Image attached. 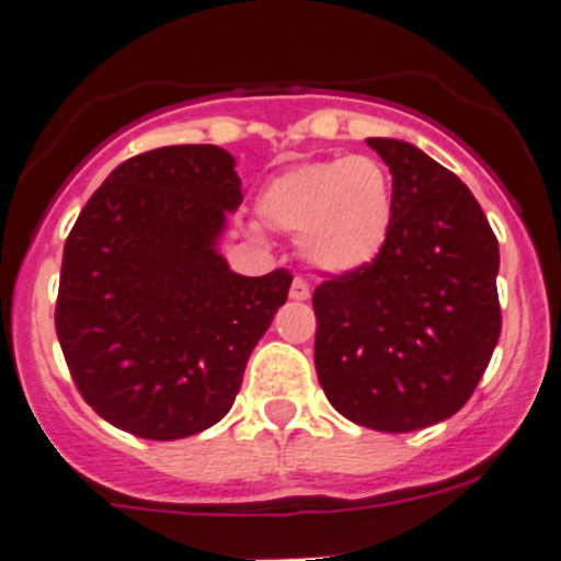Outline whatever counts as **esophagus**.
<instances>
[{"instance_id":"esophagus-1","label":"esophagus","mask_w":561,"mask_h":561,"mask_svg":"<svg viewBox=\"0 0 561 561\" xmlns=\"http://www.w3.org/2000/svg\"><path fill=\"white\" fill-rule=\"evenodd\" d=\"M309 296H312V293H309V285L301 279V276H296V279H293V285H290V298H293V301H307Z\"/></svg>"}]
</instances>
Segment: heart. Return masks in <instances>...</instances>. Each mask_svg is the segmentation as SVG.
I'll return each mask as SVG.
<instances>
[{
  "instance_id": "b5f03b06",
  "label": "heart",
  "mask_w": 561,
  "mask_h": 561,
  "mask_svg": "<svg viewBox=\"0 0 561 561\" xmlns=\"http://www.w3.org/2000/svg\"><path fill=\"white\" fill-rule=\"evenodd\" d=\"M265 227L298 238L309 268L345 276L373 263L394 219L389 170L373 156L309 161L276 175L257 197Z\"/></svg>"
}]
</instances>
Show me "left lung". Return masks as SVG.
Instances as JSON below:
<instances>
[{
    "label": "left lung",
    "instance_id": "left-lung-1",
    "mask_svg": "<svg viewBox=\"0 0 561 561\" xmlns=\"http://www.w3.org/2000/svg\"><path fill=\"white\" fill-rule=\"evenodd\" d=\"M394 188L386 247L314 290V369L331 405L380 433L458 413L502 334L499 241L458 175L413 145L373 136Z\"/></svg>",
    "mask_w": 561,
    "mask_h": 561
}]
</instances>
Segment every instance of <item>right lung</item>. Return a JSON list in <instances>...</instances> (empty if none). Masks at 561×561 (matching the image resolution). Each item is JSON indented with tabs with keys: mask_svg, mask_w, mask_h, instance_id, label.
I'll return each mask as SVG.
<instances>
[{
	"mask_svg": "<svg viewBox=\"0 0 561 561\" xmlns=\"http://www.w3.org/2000/svg\"><path fill=\"white\" fill-rule=\"evenodd\" d=\"M243 203L236 159L172 145L123 161L62 252L57 336L98 416L175 442L227 416L290 271L241 276L219 241Z\"/></svg>",
	"mask_w": 561,
	"mask_h": 561,
	"instance_id": "right-lung-1",
	"label": "right lung"
}]
</instances>
